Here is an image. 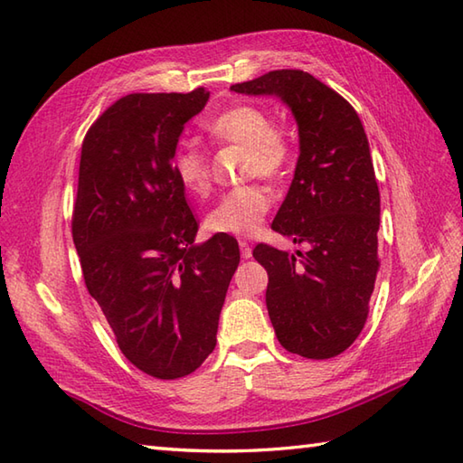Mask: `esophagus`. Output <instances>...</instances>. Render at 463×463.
Returning <instances> with one entry per match:
<instances>
[{
  "label": "esophagus",
  "mask_w": 463,
  "mask_h": 463,
  "mask_svg": "<svg viewBox=\"0 0 463 463\" xmlns=\"http://www.w3.org/2000/svg\"><path fill=\"white\" fill-rule=\"evenodd\" d=\"M239 247H241V257L242 259H250L252 257V249L247 241H239Z\"/></svg>",
  "instance_id": "1"
}]
</instances>
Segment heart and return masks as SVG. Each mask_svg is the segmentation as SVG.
Here are the masks:
<instances>
[{
  "label": "heart",
  "instance_id": "obj_1",
  "mask_svg": "<svg viewBox=\"0 0 463 463\" xmlns=\"http://www.w3.org/2000/svg\"><path fill=\"white\" fill-rule=\"evenodd\" d=\"M216 141L239 145L249 151L244 175L277 181L287 173L292 149L284 133L272 125L270 115L260 107L239 103L216 115L209 123ZM173 171L186 191L204 196L211 191V163L199 145L183 143L173 153ZM270 193L259 183L242 184L221 196L206 214V231L229 237H249L257 232L270 211Z\"/></svg>",
  "mask_w": 463,
  "mask_h": 463
}]
</instances>
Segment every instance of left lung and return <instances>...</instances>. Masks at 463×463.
Listing matches in <instances>:
<instances>
[{
  "instance_id": "1",
  "label": "left lung",
  "mask_w": 463,
  "mask_h": 463,
  "mask_svg": "<svg viewBox=\"0 0 463 463\" xmlns=\"http://www.w3.org/2000/svg\"><path fill=\"white\" fill-rule=\"evenodd\" d=\"M232 91L274 93L298 123L300 156L272 231L308 252L257 244L269 272L267 308L277 338L292 354L326 360L360 336L380 270V191L368 137L340 93L300 69H277Z\"/></svg>"
}]
</instances>
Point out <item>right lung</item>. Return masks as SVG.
Listing matches in <instances>:
<instances>
[{
  "label": "right lung",
  "instance_id": "1",
  "mask_svg": "<svg viewBox=\"0 0 463 463\" xmlns=\"http://www.w3.org/2000/svg\"><path fill=\"white\" fill-rule=\"evenodd\" d=\"M209 91L131 93L105 109L81 145L71 234L85 287L125 358L159 380L194 372L216 346L239 244L199 222L173 171L184 123Z\"/></svg>",
  "mask_w": 463,
  "mask_h": 463
}]
</instances>
